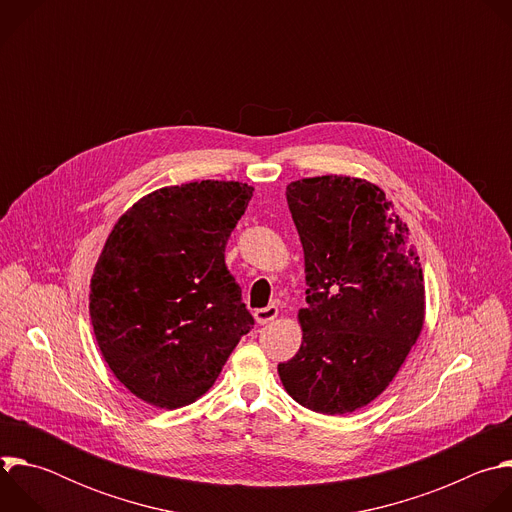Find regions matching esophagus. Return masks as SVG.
Wrapping results in <instances>:
<instances>
[{
	"instance_id": "1",
	"label": "esophagus",
	"mask_w": 512,
	"mask_h": 512,
	"mask_svg": "<svg viewBox=\"0 0 512 512\" xmlns=\"http://www.w3.org/2000/svg\"><path fill=\"white\" fill-rule=\"evenodd\" d=\"M277 314H279V310H277V306H267V308H259V310H255V320H257V324H269L271 320H275L277 318Z\"/></svg>"
}]
</instances>
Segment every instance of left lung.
<instances>
[{
    "instance_id": "obj_1",
    "label": "left lung",
    "mask_w": 512,
    "mask_h": 512,
    "mask_svg": "<svg viewBox=\"0 0 512 512\" xmlns=\"http://www.w3.org/2000/svg\"><path fill=\"white\" fill-rule=\"evenodd\" d=\"M306 263L302 346L277 364L285 391L324 413L377 399L417 342L425 287L409 229L385 192L360 178L318 176L285 190Z\"/></svg>"
}]
</instances>
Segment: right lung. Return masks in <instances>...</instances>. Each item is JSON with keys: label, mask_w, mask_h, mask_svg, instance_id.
Wrapping results in <instances>:
<instances>
[{"label": "right lung", "mask_w": 512, "mask_h": 512, "mask_svg": "<svg viewBox=\"0 0 512 512\" xmlns=\"http://www.w3.org/2000/svg\"><path fill=\"white\" fill-rule=\"evenodd\" d=\"M253 196L241 182L160 188L113 227L89 312L113 375L141 401L178 409L202 397L255 320L225 265Z\"/></svg>", "instance_id": "1"}]
</instances>
